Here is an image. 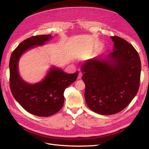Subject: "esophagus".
<instances>
[{
	"mask_svg": "<svg viewBox=\"0 0 149 149\" xmlns=\"http://www.w3.org/2000/svg\"><path fill=\"white\" fill-rule=\"evenodd\" d=\"M81 76H82V73H81V72H79V74H78V79H79L81 78Z\"/></svg>",
	"mask_w": 149,
	"mask_h": 149,
	"instance_id": "esophagus-1",
	"label": "esophagus"
}]
</instances>
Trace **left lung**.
Masks as SVG:
<instances>
[{
    "mask_svg": "<svg viewBox=\"0 0 149 149\" xmlns=\"http://www.w3.org/2000/svg\"><path fill=\"white\" fill-rule=\"evenodd\" d=\"M113 52L105 58L88 60L81 67L84 98L89 108L102 115L123 111L136 96L140 85L141 62L130 43L117 36Z\"/></svg>",
    "mask_w": 149,
    "mask_h": 149,
    "instance_id": "8db88e82",
    "label": "left lung"
}]
</instances>
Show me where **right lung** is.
Segmentation results:
<instances>
[{
    "label": "right lung",
    "instance_id": "add662e5",
    "mask_svg": "<svg viewBox=\"0 0 149 149\" xmlns=\"http://www.w3.org/2000/svg\"><path fill=\"white\" fill-rule=\"evenodd\" d=\"M52 36L36 35L25 40L12 52L10 62V88L12 95L20 105L29 113L48 117L59 111L64 104V91L78 78V71L68 74L53 68L42 81L34 84L25 83L18 71V62L25 51L42 45Z\"/></svg>",
    "mask_w": 149,
    "mask_h": 149
}]
</instances>
